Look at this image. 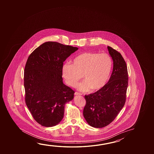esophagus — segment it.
<instances>
[{
	"label": "esophagus",
	"instance_id": "1",
	"mask_svg": "<svg viewBox=\"0 0 154 154\" xmlns=\"http://www.w3.org/2000/svg\"><path fill=\"white\" fill-rule=\"evenodd\" d=\"M75 95H76V96H78V95H82V94L81 93H79V92H75Z\"/></svg>",
	"mask_w": 154,
	"mask_h": 154
}]
</instances>
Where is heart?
<instances>
[{"label": "heart", "mask_w": 154, "mask_h": 154, "mask_svg": "<svg viewBox=\"0 0 154 154\" xmlns=\"http://www.w3.org/2000/svg\"><path fill=\"white\" fill-rule=\"evenodd\" d=\"M112 65V60L108 54L84 52L73 59L72 64L63 65L62 76L66 83L72 87H75L83 76L85 81L78 86L80 90L99 91L109 81Z\"/></svg>", "instance_id": "1"}]
</instances>
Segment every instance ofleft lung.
I'll return each instance as SVG.
<instances>
[{
    "label": "left lung",
    "mask_w": 154,
    "mask_h": 154,
    "mask_svg": "<svg viewBox=\"0 0 154 154\" xmlns=\"http://www.w3.org/2000/svg\"><path fill=\"white\" fill-rule=\"evenodd\" d=\"M107 48L113 61L111 77L100 90L84 97V117L90 126L95 128H103L111 124L126 102L128 83L126 62L118 51L109 46Z\"/></svg>",
    "instance_id": "obj_1"
}]
</instances>
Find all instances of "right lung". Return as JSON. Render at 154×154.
I'll return each mask as SVG.
<instances>
[{
  "label": "right lung",
  "instance_id": "obj_1",
  "mask_svg": "<svg viewBox=\"0 0 154 154\" xmlns=\"http://www.w3.org/2000/svg\"><path fill=\"white\" fill-rule=\"evenodd\" d=\"M78 48L46 42L29 56L24 70L25 102L33 118L44 127H53L64 116V106L75 91L63 83V62Z\"/></svg>",
  "mask_w": 154,
  "mask_h": 154
}]
</instances>
